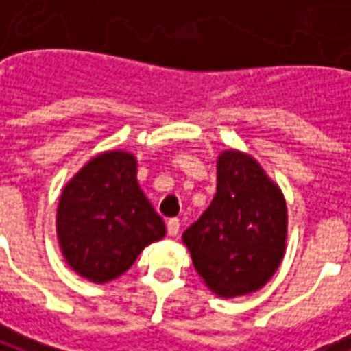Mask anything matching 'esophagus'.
Segmentation results:
<instances>
[{"label": "esophagus", "instance_id": "34e87169", "mask_svg": "<svg viewBox=\"0 0 351 351\" xmlns=\"http://www.w3.org/2000/svg\"><path fill=\"white\" fill-rule=\"evenodd\" d=\"M179 228H181V222H179V219H168V222H166V230H168V235L176 237V235L179 234Z\"/></svg>", "mask_w": 351, "mask_h": 351}]
</instances>
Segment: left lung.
<instances>
[{
    "label": "left lung",
    "mask_w": 351,
    "mask_h": 351,
    "mask_svg": "<svg viewBox=\"0 0 351 351\" xmlns=\"http://www.w3.org/2000/svg\"><path fill=\"white\" fill-rule=\"evenodd\" d=\"M286 202L254 158L224 151L211 206L183 234L204 282L221 298L256 291L280 265Z\"/></svg>",
    "instance_id": "left-lung-1"
}]
</instances>
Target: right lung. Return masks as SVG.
<instances>
[{
	"mask_svg": "<svg viewBox=\"0 0 351 351\" xmlns=\"http://www.w3.org/2000/svg\"><path fill=\"white\" fill-rule=\"evenodd\" d=\"M165 222L136 181V160L108 151L89 160L61 194L58 237L65 260L93 282H108L165 237Z\"/></svg>",
	"mask_w": 351,
	"mask_h": 351,
	"instance_id": "obj_1",
	"label": "right lung"
}]
</instances>
